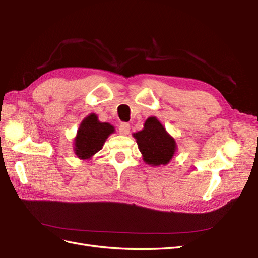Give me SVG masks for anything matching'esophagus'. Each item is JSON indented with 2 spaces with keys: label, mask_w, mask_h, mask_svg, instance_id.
Listing matches in <instances>:
<instances>
[{
  "label": "esophagus",
  "mask_w": 258,
  "mask_h": 258,
  "mask_svg": "<svg viewBox=\"0 0 258 258\" xmlns=\"http://www.w3.org/2000/svg\"><path fill=\"white\" fill-rule=\"evenodd\" d=\"M131 131V125L126 122H122L119 125V133L121 135H128Z\"/></svg>",
  "instance_id": "1"
}]
</instances>
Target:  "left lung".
Returning <instances> with one entry per match:
<instances>
[{
  "label": "left lung",
  "instance_id": "1",
  "mask_svg": "<svg viewBox=\"0 0 258 258\" xmlns=\"http://www.w3.org/2000/svg\"><path fill=\"white\" fill-rule=\"evenodd\" d=\"M134 137L144 155V160L149 165L159 166L168 164L176 149L174 139L169 136L155 117L149 118L145 123V128L135 133Z\"/></svg>",
  "mask_w": 258,
  "mask_h": 258
}]
</instances>
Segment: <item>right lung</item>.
Instances as JSON below:
<instances>
[{
    "label": "right lung",
    "mask_w": 258,
    "mask_h": 258,
    "mask_svg": "<svg viewBox=\"0 0 258 258\" xmlns=\"http://www.w3.org/2000/svg\"><path fill=\"white\" fill-rule=\"evenodd\" d=\"M113 126L109 123H102L94 113L86 118L78 131L75 138V154L80 158H90L102 150L107 137L113 133Z\"/></svg>",
    "instance_id": "right-lung-1"
}]
</instances>
